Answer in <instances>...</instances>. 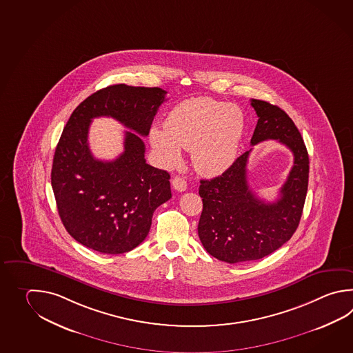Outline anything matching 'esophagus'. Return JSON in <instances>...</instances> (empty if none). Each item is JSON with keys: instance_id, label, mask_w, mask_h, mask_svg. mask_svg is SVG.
<instances>
[{"instance_id": "1", "label": "esophagus", "mask_w": 353, "mask_h": 353, "mask_svg": "<svg viewBox=\"0 0 353 353\" xmlns=\"http://www.w3.org/2000/svg\"><path fill=\"white\" fill-rule=\"evenodd\" d=\"M172 186L176 191L183 192V191H186V188H188V182L183 180L182 177H180V176H174L172 179Z\"/></svg>"}]
</instances>
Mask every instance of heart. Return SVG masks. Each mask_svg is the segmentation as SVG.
Listing matches in <instances>:
<instances>
[{"label":"heart","mask_w":353,"mask_h":353,"mask_svg":"<svg viewBox=\"0 0 353 353\" xmlns=\"http://www.w3.org/2000/svg\"><path fill=\"white\" fill-rule=\"evenodd\" d=\"M244 134V114L236 105L211 98H192L177 104L154 125L152 147L167 167L179 163L181 148L191 151L194 168L205 174L226 170L238 154Z\"/></svg>","instance_id":"b5f03b06"}]
</instances>
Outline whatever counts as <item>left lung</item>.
<instances>
[{"label":"left lung","instance_id":"obj_1","mask_svg":"<svg viewBox=\"0 0 353 353\" xmlns=\"http://www.w3.org/2000/svg\"><path fill=\"white\" fill-rule=\"evenodd\" d=\"M259 117L252 145L275 139L294 156L288 179L274 202L259 200L248 185L245 152L221 174L200 181L202 212L199 238L216 259L229 264L258 260L278 250L293 236L308 190L310 157L294 122L283 109L268 101L252 99Z\"/></svg>","mask_w":353,"mask_h":353}]
</instances>
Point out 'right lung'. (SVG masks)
Returning <instances> with one entry per match:
<instances>
[{
	"mask_svg": "<svg viewBox=\"0 0 353 353\" xmlns=\"http://www.w3.org/2000/svg\"><path fill=\"white\" fill-rule=\"evenodd\" d=\"M161 88L115 84L81 101L59 139L51 186L59 216L78 243L103 254L130 252L147 238L152 216L171 199L170 173L145 163L142 138L165 101ZM112 116L128 131L114 161L93 159L87 144L93 117Z\"/></svg>",
	"mask_w": 353,
	"mask_h": 353,
	"instance_id": "add662e5",
	"label": "right lung"
}]
</instances>
